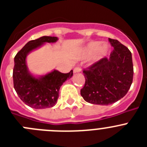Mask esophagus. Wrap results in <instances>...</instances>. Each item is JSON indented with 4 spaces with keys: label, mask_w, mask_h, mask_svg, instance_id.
I'll use <instances>...</instances> for the list:
<instances>
[{
    "label": "esophagus",
    "mask_w": 147,
    "mask_h": 147,
    "mask_svg": "<svg viewBox=\"0 0 147 147\" xmlns=\"http://www.w3.org/2000/svg\"><path fill=\"white\" fill-rule=\"evenodd\" d=\"M81 72V68L80 67H76L74 69V74H76V73H80Z\"/></svg>",
    "instance_id": "esophagus-1"
}]
</instances>
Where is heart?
I'll list each match as a JSON object with an SVG mask.
<instances>
[{"instance_id": "b5f03b06", "label": "heart", "mask_w": 147, "mask_h": 147, "mask_svg": "<svg viewBox=\"0 0 147 147\" xmlns=\"http://www.w3.org/2000/svg\"><path fill=\"white\" fill-rule=\"evenodd\" d=\"M110 46L107 42L100 43L98 41L89 42L82 50V57L87 58L92 56V61L98 62L105 57L108 54Z\"/></svg>"}]
</instances>
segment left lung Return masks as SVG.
Instances as JSON below:
<instances>
[{"mask_svg": "<svg viewBox=\"0 0 147 147\" xmlns=\"http://www.w3.org/2000/svg\"><path fill=\"white\" fill-rule=\"evenodd\" d=\"M114 48L110 57H104L83 71L85 85L81 96L93 105H108L125 96L133 79L130 51L117 40L109 39Z\"/></svg>", "mask_w": 147, "mask_h": 147, "instance_id": "1", "label": "left lung"}]
</instances>
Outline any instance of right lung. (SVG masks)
I'll return each mask as SVG.
<instances>
[{"instance_id": "1", "label": "right lung", "mask_w": 147, "mask_h": 147, "mask_svg": "<svg viewBox=\"0 0 147 147\" xmlns=\"http://www.w3.org/2000/svg\"><path fill=\"white\" fill-rule=\"evenodd\" d=\"M57 40V37L49 36L31 40L15 57L14 88L20 99L32 108L45 109L54 107L59 97L60 87L73 76V70L67 74L54 70L40 76H34L28 71L26 65L27 55L45 42H55Z\"/></svg>"}]
</instances>
